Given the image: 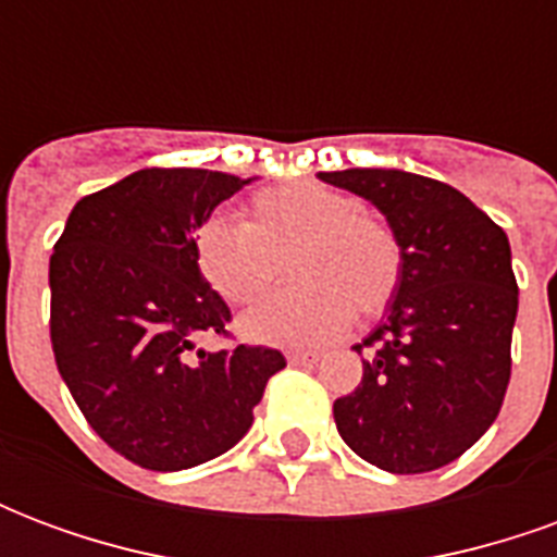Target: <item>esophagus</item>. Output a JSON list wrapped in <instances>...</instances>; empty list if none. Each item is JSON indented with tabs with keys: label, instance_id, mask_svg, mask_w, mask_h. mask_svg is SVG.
<instances>
[{
	"label": "esophagus",
	"instance_id": "1",
	"mask_svg": "<svg viewBox=\"0 0 557 557\" xmlns=\"http://www.w3.org/2000/svg\"><path fill=\"white\" fill-rule=\"evenodd\" d=\"M319 361L315 351H289V363L292 367H313Z\"/></svg>",
	"mask_w": 557,
	"mask_h": 557
}]
</instances>
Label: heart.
Segmentation results:
<instances>
[{
    "label": "heart",
    "instance_id": "heart-1",
    "mask_svg": "<svg viewBox=\"0 0 557 557\" xmlns=\"http://www.w3.org/2000/svg\"><path fill=\"white\" fill-rule=\"evenodd\" d=\"M196 274L230 307H250L280 280L292 289L242 319L256 343L310 349L339 337L355 319H375L403 283V242L382 214L349 190L315 178L265 187L244 206L242 223L206 218L190 238Z\"/></svg>",
    "mask_w": 557,
    "mask_h": 557
}]
</instances>
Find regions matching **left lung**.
<instances>
[{"instance_id":"obj_1","label":"left lung","mask_w":557,"mask_h":557,"mask_svg":"<svg viewBox=\"0 0 557 557\" xmlns=\"http://www.w3.org/2000/svg\"><path fill=\"white\" fill-rule=\"evenodd\" d=\"M370 199L403 242V283L334 403L355 454L391 474L454 462L490 430L510 382L519 286L504 230L456 187L403 170L319 172Z\"/></svg>"}]
</instances>
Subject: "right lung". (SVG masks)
Here are the masks:
<instances>
[{"label":"right lung","instance_id":"obj_1","mask_svg":"<svg viewBox=\"0 0 557 557\" xmlns=\"http://www.w3.org/2000/svg\"><path fill=\"white\" fill-rule=\"evenodd\" d=\"M242 184L214 170H139L83 196L50 256L55 367L91 430L148 471L226 454L286 367L268 346L196 349L232 337V313L196 274L190 238Z\"/></svg>","mask_w":557,"mask_h":557}]
</instances>
